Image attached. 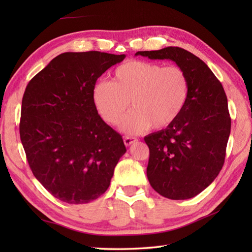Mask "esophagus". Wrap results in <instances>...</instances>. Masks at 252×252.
I'll return each instance as SVG.
<instances>
[{
	"label": "esophagus",
	"instance_id": "34e87169",
	"mask_svg": "<svg viewBox=\"0 0 252 252\" xmlns=\"http://www.w3.org/2000/svg\"><path fill=\"white\" fill-rule=\"evenodd\" d=\"M135 141H136V138H133V136H126V138L123 139V142H125L126 147L131 146V144Z\"/></svg>",
	"mask_w": 252,
	"mask_h": 252
}]
</instances>
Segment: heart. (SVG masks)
Masks as SVG:
<instances>
[{
  "instance_id": "heart-1",
  "label": "heart",
  "mask_w": 252,
  "mask_h": 252,
  "mask_svg": "<svg viewBox=\"0 0 252 252\" xmlns=\"http://www.w3.org/2000/svg\"><path fill=\"white\" fill-rule=\"evenodd\" d=\"M189 91L182 67L133 60L117 67L113 81H97L91 96L100 117L112 126L120 123L131 101L134 110L121 123V130L136 134L150 126L161 130L173 125L186 108Z\"/></svg>"
}]
</instances>
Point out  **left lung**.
I'll return each mask as SVG.
<instances>
[{
	"mask_svg": "<svg viewBox=\"0 0 252 252\" xmlns=\"http://www.w3.org/2000/svg\"><path fill=\"white\" fill-rule=\"evenodd\" d=\"M135 55L171 60L189 79V97L180 118L144 141L150 151L147 176L153 189L172 200L193 198L211 185L224 163L231 118L222 84L202 60L185 49L168 46Z\"/></svg>",
	"mask_w": 252,
	"mask_h": 252,
	"instance_id": "8db88e82",
	"label": "left lung"
}]
</instances>
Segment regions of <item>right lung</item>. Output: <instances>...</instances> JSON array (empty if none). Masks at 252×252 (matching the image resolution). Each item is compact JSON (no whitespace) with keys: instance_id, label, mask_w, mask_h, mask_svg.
<instances>
[{"instance_id":"right-lung-1","label":"right lung","mask_w":252,"mask_h":252,"mask_svg":"<svg viewBox=\"0 0 252 252\" xmlns=\"http://www.w3.org/2000/svg\"><path fill=\"white\" fill-rule=\"evenodd\" d=\"M125 58L99 51L62 53L25 89L21 142L34 177L63 202L88 203L103 194L126 151L91 96L96 80Z\"/></svg>"}]
</instances>
